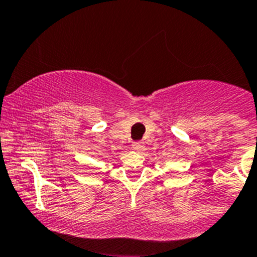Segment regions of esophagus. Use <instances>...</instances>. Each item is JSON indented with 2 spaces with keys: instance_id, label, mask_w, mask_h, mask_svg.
Masks as SVG:
<instances>
[{
  "instance_id": "esophagus-1",
  "label": "esophagus",
  "mask_w": 257,
  "mask_h": 257,
  "mask_svg": "<svg viewBox=\"0 0 257 257\" xmlns=\"http://www.w3.org/2000/svg\"><path fill=\"white\" fill-rule=\"evenodd\" d=\"M132 148H134L135 151H142L144 150V142L141 141H136L132 144Z\"/></svg>"
}]
</instances>
